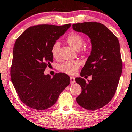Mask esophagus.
<instances>
[{
  "label": "esophagus",
  "mask_w": 132,
  "mask_h": 132,
  "mask_svg": "<svg viewBox=\"0 0 132 132\" xmlns=\"http://www.w3.org/2000/svg\"><path fill=\"white\" fill-rule=\"evenodd\" d=\"M70 81H71V84H74L75 82V78L74 77H70Z\"/></svg>",
  "instance_id": "obj_1"
}]
</instances>
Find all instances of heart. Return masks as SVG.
<instances>
[{
  "label": "heart",
  "mask_w": 132,
  "mask_h": 132,
  "mask_svg": "<svg viewBox=\"0 0 132 132\" xmlns=\"http://www.w3.org/2000/svg\"><path fill=\"white\" fill-rule=\"evenodd\" d=\"M67 42L70 47L76 50H79L84 44V39L81 36L76 32H71L67 37ZM59 42H56L51 48V54L54 58L59 57V51L60 49ZM80 63L78 61H65L59 66V70L62 72L69 75H73L76 73L79 67Z\"/></svg>",
  "instance_id": "1"
}]
</instances>
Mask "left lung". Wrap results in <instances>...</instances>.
<instances>
[{
    "label": "left lung",
    "instance_id": "obj_1",
    "mask_svg": "<svg viewBox=\"0 0 132 132\" xmlns=\"http://www.w3.org/2000/svg\"><path fill=\"white\" fill-rule=\"evenodd\" d=\"M76 32L90 39L92 50L81 76L92 75L87 82L76 78L81 93L76 98L78 104L88 110H95L109 103L115 93L122 74L120 45L118 39L105 25L97 22H84L73 25Z\"/></svg>",
    "mask_w": 132,
    "mask_h": 132
}]
</instances>
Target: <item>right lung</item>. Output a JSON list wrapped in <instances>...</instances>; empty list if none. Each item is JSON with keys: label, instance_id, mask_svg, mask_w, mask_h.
Listing matches in <instances>:
<instances>
[{"label": "right lung", "instance_id": "add662e5", "mask_svg": "<svg viewBox=\"0 0 132 132\" xmlns=\"http://www.w3.org/2000/svg\"><path fill=\"white\" fill-rule=\"evenodd\" d=\"M71 25L29 27L15 42L11 79L20 100L32 109L42 110L51 107L70 84L67 75L57 73L51 78L44 71L53 61V45Z\"/></svg>", "mask_w": 132, "mask_h": 132}]
</instances>
